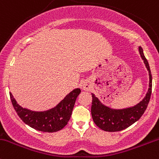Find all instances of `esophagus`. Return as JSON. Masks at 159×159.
Masks as SVG:
<instances>
[{
	"label": "esophagus",
	"instance_id": "34e87169",
	"mask_svg": "<svg viewBox=\"0 0 159 159\" xmlns=\"http://www.w3.org/2000/svg\"><path fill=\"white\" fill-rule=\"evenodd\" d=\"M82 87H83V89H84V90H86V91H89L91 89V86L89 85V83H87V82H84V83H83V85H82Z\"/></svg>",
	"mask_w": 159,
	"mask_h": 159
}]
</instances>
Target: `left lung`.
<instances>
[{
	"label": "left lung",
	"instance_id": "left-lung-1",
	"mask_svg": "<svg viewBox=\"0 0 159 159\" xmlns=\"http://www.w3.org/2000/svg\"><path fill=\"white\" fill-rule=\"evenodd\" d=\"M139 53L149 73V88L145 97L139 103L128 109H112L103 106L94 95L92 94V117L95 124L102 130L106 132H119L127 129L142 117L148 106L152 94V78L148 62L141 47H139Z\"/></svg>",
	"mask_w": 159,
	"mask_h": 159
}]
</instances>
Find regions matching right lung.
I'll list each match as a JSON object with an SVG mask.
<instances>
[{
  "label": "right lung",
  "mask_w": 159,
  "mask_h": 159,
  "mask_svg": "<svg viewBox=\"0 0 159 159\" xmlns=\"http://www.w3.org/2000/svg\"><path fill=\"white\" fill-rule=\"evenodd\" d=\"M80 92V89H74L56 107L45 112H34L24 109L17 103L11 93H10V97L16 112L23 122L36 130L54 132L62 129L68 123Z\"/></svg>",
  "instance_id": "1"
}]
</instances>
